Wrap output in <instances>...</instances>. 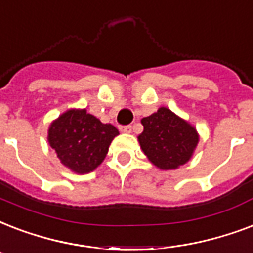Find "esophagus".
<instances>
[{
    "mask_svg": "<svg viewBox=\"0 0 253 253\" xmlns=\"http://www.w3.org/2000/svg\"><path fill=\"white\" fill-rule=\"evenodd\" d=\"M120 130L123 133H130V132H132V126H130V125H125V126H120Z\"/></svg>",
    "mask_w": 253,
    "mask_h": 253,
    "instance_id": "obj_1",
    "label": "esophagus"
}]
</instances>
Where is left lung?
Segmentation results:
<instances>
[{
	"label": "left lung",
	"instance_id": "left-lung-1",
	"mask_svg": "<svg viewBox=\"0 0 253 253\" xmlns=\"http://www.w3.org/2000/svg\"><path fill=\"white\" fill-rule=\"evenodd\" d=\"M144 132L138 136L141 149L154 166L161 170L185 165L197 148L199 134L187 121L161 107L141 120Z\"/></svg>",
	"mask_w": 253,
	"mask_h": 253
}]
</instances>
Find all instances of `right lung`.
Returning a JSON list of instances; mask_svg holds the SVG:
<instances>
[{
    "mask_svg": "<svg viewBox=\"0 0 253 253\" xmlns=\"http://www.w3.org/2000/svg\"><path fill=\"white\" fill-rule=\"evenodd\" d=\"M117 134L112 124H103L85 109H68L52 121L47 140L66 168L87 174L104 161Z\"/></svg>",
    "mask_w": 253,
    "mask_h": 253,
    "instance_id": "add662e5",
    "label": "right lung"
}]
</instances>
